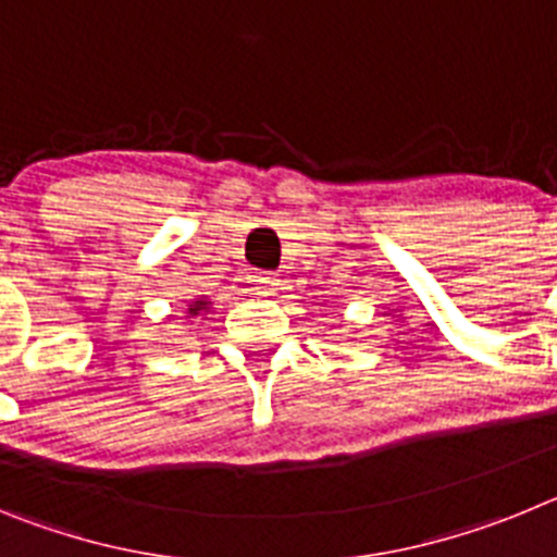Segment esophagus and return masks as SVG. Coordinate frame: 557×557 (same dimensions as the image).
<instances>
[{
	"mask_svg": "<svg viewBox=\"0 0 557 557\" xmlns=\"http://www.w3.org/2000/svg\"><path fill=\"white\" fill-rule=\"evenodd\" d=\"M253 284L259 289V295H275V289H278V278L273 273H259L253 278Z\"/></svg>",
	"mask_w": 557,
	"mask_h": 557,
	"instance_id": "esophagus-1",
	"label": "esophagus"
}]
</instances>
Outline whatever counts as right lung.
<instances>
[{
  "mask_svg": "<svg viewBox=\"0 0 557 557\" xmlns=\"http://www.w3.org/2000/svg\"><path fill=\"white\" fill-rule=\"evenodd\" d=\"M211 309L209 298H195V301L186 304V318H198V314H206Z\"/></svg>",
  "mask_w": 557,
  "mask_h": 557,
  "instance_id": "right-lung-1",
  "label": "right lung"
}]
</instances>
